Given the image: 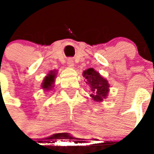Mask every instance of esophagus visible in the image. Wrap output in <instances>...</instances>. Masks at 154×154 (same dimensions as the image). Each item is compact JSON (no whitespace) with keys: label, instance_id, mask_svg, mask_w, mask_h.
Returning a JSON list of instances; mask_svg holds the SVG:
<instances>
[{"label":"esophagus","instance_id":"obj_1","mask_svg":"<svg viewBox=\"0 0 154 154\" xmlns=\"http://www.w3.org/2000/svg\"><path fill=\"white\" fill-rule=\"evenodd\" d=\"M67 65L70 68H73L74 67V61L72 60V58H69V59H68L67 60Z\"/></svg>","mask_w":154,"mask_h":154}]
</instances>
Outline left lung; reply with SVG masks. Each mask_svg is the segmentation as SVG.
Here are the masks:
<instances>
[{"mask_svg":"<svg viewBox=\"0 0 154 154\" xmlns=\"http://www.w3.org/2000/svg\"><path fill=\"white\" fill-rule=\"evenodd\" d=\"M85 82L89 86V92L92 99L94 101L101 102L107 98L109 93V83L97 71L89 68L83 72Z\"/></svg>","mask_w":154,"mask_h":154,"instance_id":"obj_1","label":"left lung"}]
</instances>
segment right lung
<instances>
[{
	"label": "right lung",
	"mask_w": 154,
	"mask_h": 154,
	"mask_svg": "<svg viewBox=\"0 0 154 154\" xmlns=\"http://www.w3.org/2000/svg\"><path fill=\"white\" fill-rule=\"evenodd\" d=\"M56 75H57V70H52L45 77L43 82L42 83V89L45 92L50 91L54 87V82H55Z\"/></svg>",
	"instance_id": "add662e5"
}]
</instances>
